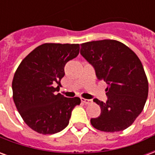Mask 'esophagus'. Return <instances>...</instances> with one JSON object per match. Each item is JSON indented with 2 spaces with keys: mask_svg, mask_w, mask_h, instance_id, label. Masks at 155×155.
Here are the masks:
<instances>
[{
  "mask_svg": "<svg viewBox=\"0 0 155 155\" xmlns=\"http://www.w3.org/2000/svg\"><path fill=\"white\" fill-rule=\"evenodd\" d=\"M81 101L85 104H90L92 103V101H91V100H87V99H84V98H81Z\"/></svg>",
  "mask_w": 155,
  "mask_h": 155,
  "instance_id": "esophagus-1",
  "label": "esophagus"
}]
</instances>
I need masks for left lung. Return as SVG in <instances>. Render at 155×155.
<instances>
[{
	"mask_svg": "<svg viewBox=\"0 0 155 155\" xmlns=\"http://www.w3.org/2000/svg\"><path fill=\"white\" fill-rule=\"evenodd\" d=\"M81 54L94 68L99 81L108 84L100 105L101 115L91 120L92 126L104 132H118L130 127L142 112L149 83L141 61L127 45L114 40L81 44Z\"/></svg>",
	"mask_w": 155,
	"mask_h": 155,
	"instance_id": "obj_1",
	"label": "left lung"
}]
</instances>
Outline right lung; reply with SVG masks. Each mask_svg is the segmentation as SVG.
<instances>
[{
    "mask_svg": "<svg viewBox=\"0 0 155 155\" xmlns=\"http://www.w3.org/2000/svg\"><path fill=\"white\" fill-rule=\"evenodd\" d=\"M79 44L45 43L26 55L12 81L13 100L27 125L37 133L52 134L67 126L79 97L59 91L64 65L79 54Z\"/></svg>",
    "mask_w": 155,
    "mask_h": 155,
    "instance_id": "1",
    "label": "right lung"
}]
</instances>
